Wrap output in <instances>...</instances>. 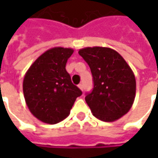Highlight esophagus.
I'll return each mask as SVG.
<instances>
[{"instance_id":"34e87169","label":"esophagus","mask_w":158,"mask_h":158,"mask_svg":"<svg viewBox=\"0 0 158 158\" xmlns=\"http://www.w3.org/2000/svg\"><path fill=\"white\" fill-rule=\"evenodd\" d=\"M78 87H79V89H81V90H83V89H84V87H83V85H82V84H79V85H78Z\"/></svg>"}]
</instances>
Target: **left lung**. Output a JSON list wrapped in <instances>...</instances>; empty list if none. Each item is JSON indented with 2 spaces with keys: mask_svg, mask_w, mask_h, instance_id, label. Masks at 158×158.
I'll return each mask as SVG.
<instances>
[{
  "mask_svg": "<svg viewBox=\"0 0 158 158\" xmlns=\"http://www.w3.org/2000/svg\"><path fill=\"white\" fill-rule=\"evenodd\" d=\"M79 54L93 76L94 88L85 102L93 115L104 122H114L132 106L136 91L135 77L122 56L109 47H85Z\"/></svg>",
  "mask_w": 158,
  "mask_h": 158,
  "instance_id": "obj_1",
  "label": "left lung"
}]
</instances>
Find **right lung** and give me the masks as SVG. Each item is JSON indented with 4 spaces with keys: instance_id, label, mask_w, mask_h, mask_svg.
I'll return each mask as SVG.
<instances>
[{
    "instance_id": "obj_1",
    "label": "right lung",
    "mask_w": 158,
    "mask_h": 158,
    "mask_svg": "<svg viewBox=\"0 0 158 158\" xmlns=\"http://www.w3.org/2000/svg\"><path fill=\"white\" fill-rule=\"evenodd\" d=\"M72 48L53 47L40 56L26 72L23 90L28 108L36 118L55 124L70 113L82 91L71 81L66 70Z\"/></svg>"
}]
</instances>
